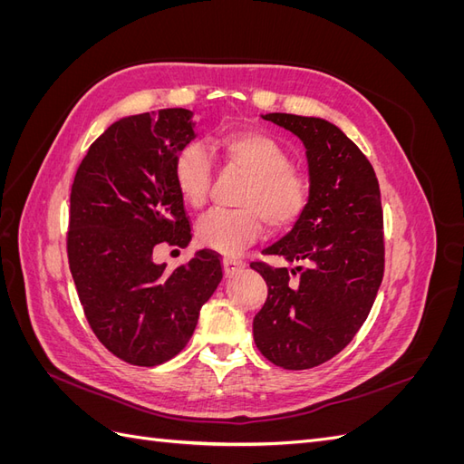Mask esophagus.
<instances>
[{
    "label": "esophagus",
    "instance_id": "obj_1",
    "mask_svg": "<svg viewBox=\"0 0 464 464\" xmlns=\"http://www.w3.org/2000/svg\"><path fill=\"white\" fill-rule=\"evenodd\" d=\"M222 265H224V275L227 276H234L236 273H240L244 266H246V263L244 261H240V259H224L222 261Z\"/></svg>",
    "mask_w": 464,
    "mask_h": 464
}]
</instances>
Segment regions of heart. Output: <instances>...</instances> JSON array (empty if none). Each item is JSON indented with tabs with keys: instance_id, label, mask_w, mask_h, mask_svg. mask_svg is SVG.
Instances as JSON below:
<instances>
[{
	"instance_id": "b5f03b06",
	"label": "heart",
	"mask_w": 464,
	"mask_h": 464,
	"mask_svg": "<svg viewBox=\"0 0 464 464\" xmlns=\"http://www.w3.org/2000/svg\"><path fill=\"white\" fill-rule=\"evenodd\" d=\"M215 149L224 164L249 178L237 203L242 208H215L198 224L201 246L234 256L254 244L263 232V218L273 230L288 228L304 213L307 203V181L292 170L288 152L271 135L251 128H234L215 139ZM213 162L205 147L188 143L174 159L176 188L189 207L205 205Z\"/></svg>"
}]
</instances>
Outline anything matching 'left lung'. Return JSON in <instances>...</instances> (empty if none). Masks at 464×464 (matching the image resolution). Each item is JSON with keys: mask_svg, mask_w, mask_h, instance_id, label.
Segmentation results:
<instances>
[{"mask_svg": "<svg viewBox=\"0 0 464 464\" xmlns=\"http://www.w3.org/2000/svg\"><path fill=\"white\" fill-rule=\"evenodd\" d=\"M263 120L304 143L310 195L292 230L263 249L304 266L251 265L269 288L254 339L275 366L310 370L339 354L372 310L385 265L382 193L370 160L334 123L278 111Z\"/></svg>", "mask_w": 464, "mask_h": 464, "instance_id": "left-lung-1", "label": "left lung"}]
</instances>
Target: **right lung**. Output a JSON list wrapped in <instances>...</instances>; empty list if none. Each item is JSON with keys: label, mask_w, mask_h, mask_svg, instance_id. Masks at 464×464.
Listing matches in <instances>:
<instances>
[{"label": "right lung", "mask_w": 464, "mask_h": 464, "mask_svg": "<svg viewBox=\"0 0 464 464\" xmlns=\"http://www.w3.org/2000/svg\"><path fill=\"white\" fill-rule=\"evenodd\" d=\"M193 111L164 108L114 121L77 168L67 257L94 334L133 366H159L189 343L201 305L222 280L217 254L201 249L166 271L159 244L191 240L174 159L193 131Z\"/></svg>", "instance_id": "right-lung-1"}]
</instances>
